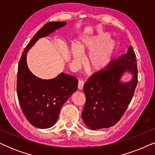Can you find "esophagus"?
<instances>
[{
  "instance_id": "esophagus-1",
  "label": "esophagus",
  "mask_w": 155,
  "mask_h": 155,
  "mask_svg": "<svg viewBox=\"0 0 155 155\" xmlns=\"http://www.w3.org/2000/svg\"><path fill=\"white\" fill-rule=\"evenodd\" d=\"M84 81H82V80H79V81H78V89L80 90H82L84 87Z\"/></svg>"
}]
</instances>
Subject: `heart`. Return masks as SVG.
<instances>
[{
	"mask_svg": "<svg viewBox=\"0 0 155 155\" xmlns=\"http://www.w3.org/2000/svg\"><path fill=\"white\" fill-rule=\"evenodd\" d=\"M111 36L103 33L92 37L82 39L80 45H73L72 54L75 63L80 64L83 61L82 51L90 52L87 58V66L92 71H101L111 63L116 51V46L110 41Z\"/></svg>",
	"mask_w": 155,
	"mask_h": 155,
	"instance_id": "heart-1",
	"label": "heart"
}]
</instances>
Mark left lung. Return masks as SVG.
Listing matches in <instances>:
<instances>
[{"mask_svg": "<svg viewBox=\"0 0 155 155\" xmlns=\"http://www.w3.org/2000/svg\"><path fill=\"white\" fill-rule=\"evenodd\" d=\"M134 75L128 83L120 82L125 71ZM137 83L136 55L131 46L128 52L112 61L107 68L94 74L84 84L86 101L82 117L92 130L107 128L117 124L126 111Z\"/></svg>", "mask_w": 155, "mask_h": 155, "instance_id": "obj_1", "label": "left lung"}]
</instances>
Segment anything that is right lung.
<instances>
[{"label": "right lung", "mask_w": 155, "mask_h": 155, "mask_svg": "<svg viewBox=\"0 0 155 155\" xmlns=\"http://www.w3.org/2000/svg\"><path fill=\"white\" fill-rule=\"evenodd\" d=\"M65 24V22H51L44 25L25 47L19 61L17 78L19 102L27 120L39 128H48L56 124L63 104L77 90L78 80L63 73L51 80L37 78L27 66V52L39 38Z\"/></svg>", "instance_id": "obj_1"}]
</instances>
